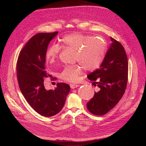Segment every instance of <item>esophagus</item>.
Returning <instances> with one entry per match:
<instances>
[{"label":"esophagus","instance_id":"esophagus-1","mask_svg":"<svg viewBox=\"0 0 146 146\" xmlns=\"http://www.w3.org/2000/svg\"><path fill=\"white\" fill-rule=\"evenodd\" d=\"M70 86L71 89H74V88H78V86H79V85H75V84H70Z\"/></svg>","mask_w":146,"mask_h":146}]
</instances>
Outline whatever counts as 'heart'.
Instances as JSON below:
<instances>
[{"label":"heart","mask_w":146,"mask_h":146,"mask_svg":"<svg viewBox=\"0 0 146 146\" xmlns=\"http://www.w3.org/2000/svg\"><path fill=\"white\" fill-rule=\"evenodd\" d=\"M60 42L64 47L76 51V61L86 71L96 70L105 56L106 43L101 38H91L81 33H72L63 36ZM59 53L58 46L52 45L46 51V60L51 64L54 63L58 57ZM82 68L78 66H67L60 76L69 82H76L79 80Z\"/></svg>","instance_id":"obj_1"}]
</instances>
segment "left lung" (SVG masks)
<instances>
[{
  "label": "left lung",
  "mask_w": 146,
  "mask_h": 146,
  "mask_svg": "<svg viewBox=\"0 0 146 146\" xmlns=\"http://www.w3.org/2000/svg\"><path fill=\"white\" fill-rule=\"evenodd\" d=\"M111 44L100 67L88 76L98 86L86 104L90 113L102 115L115 107L125 93L128 81V58L122 45L111 37Z\"/></svg>",
  "instance_id": "8db88e82"
}]
</instances>
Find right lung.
<instances>
[{
    "instance_id": "obj_1",
    "label": "right lung",
    "mask_w": 146,
    "mask_h": 146,
    "mask_svg": "<svg viewBox=\"0 0 146 146\" xmlns=\"http://www.w3.org/2000/svg\"><path fill=\"white\" fill-rule=\"evenodd\" d=\"M58 32L38 33L27 42L19 52L17 73L21 92L29 105L42 116L58 113L70 90L68 84L57 83L55 89H46L44 79L50 75L45 69V54L50 41Z\"/></svg>"
}]
</instances>
